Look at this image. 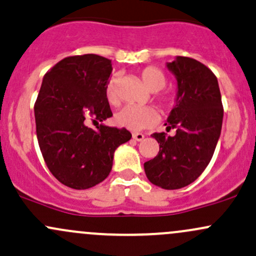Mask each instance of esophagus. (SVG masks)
Segmentation results:
<instances>
[{
    "instance_id": "34e87169",
    "label": "esophagus",
    "mask_w": 256,
    "mask_h": 256,
    "mask_svg": "<svg viewBox=\"0 0 256 256\" xmlns=\"http://www.w3.org/2000/svg\"><path fill=\"white\" fill-rule=\"evenodd\" d=\"M133 139L134 140H136V142H142V139H144V134H142V133H133Z\"/></svg>"
}]
</instances>
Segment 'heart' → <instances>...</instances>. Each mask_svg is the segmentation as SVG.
<instances>
[{"mask_svg": "<svg viewBox=\"0 0 256 256\" xmlns=\"http://www.w3.org/2000/svg\"><path fill=\"white\" fill-rule=\"evenodd\" d=\"M140 76L146 88L154 92V102L161 112H168L178 102V94L174 90H161L167 83V76L162 70L155 66H148L140 70ZM118 76L114 74L106 85L105 95L111 106L118 105ZM114 123L129 130L138 132L152 126L156 120V111L150 106H126L114 117Z\"/></svg>", "mask_w": 256, "mask_h": 256, "instance_id": "1", "label": "heart"}]
</instances>
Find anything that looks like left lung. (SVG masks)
Instances as JSON below:
<instances>
[{"label":"left lung","instance_id":"1","mask_svg":"<svg viewBox=\"0 0 256 256\" xmlns=\"http://www.w3.org/2000/svg\"><path fill=\"white\" fill-rule=\"evenodd\" d=\"M167 67L177 76L178 102L167 120L173 136L154 133L160 151L144 164L148 180L164 189L193 183L206 168L221 134L224 106L218 82L210 68L190 57L178 56Z\"/></svg>","mask_w":256,"mask_h":256}]
</instances>
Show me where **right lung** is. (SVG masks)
<instances>
[{
	"mask_svg": "<svg viewBox=\"0 0 256 256\" xmlns=\"http://www.w3.org/2000/svg\"><path fill=\"white\" fill-rule=\"evenodd\" d=\"M111 60L66 57L44 76L34 105L36 136L46 166L58 182L88 189L110 174L114 150L132 138L126 128L99 124L112 116L105 89Z\"/></svg>",
	"mask_w": 256,
	"mask_h": 256,
	"instance_id": "1",
	"label": "right lung"
}]
</instances>
